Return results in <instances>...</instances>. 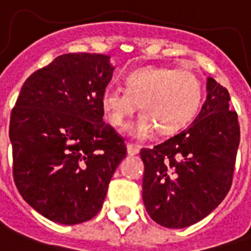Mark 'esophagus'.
Wrapping results in <instances>:
<instances>
[{
    "label": "esophagus",
    "instance_id": "esophagus-1",
    "mask_svg": "<svg viewBox=\"0 0 251 251\" xmlns=\"http://www.w3.org/2000/svg\"><path fill=\"white\" fill-rule=\"evenodd\" d=\"M126 149H127V153H129L130 156H134V155L139 153V147L135 145H131V143H129V145L126 146Z\"/></svg>",
    "mask_w": 251,
    "mask_h": 251
}]
</instances>
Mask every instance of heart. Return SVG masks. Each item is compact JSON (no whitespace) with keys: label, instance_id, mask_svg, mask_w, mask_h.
<instances>
[{"label":"heart","instance_id":"b5f03b06","mask_svg":"<svg viewBox=\"0 0 251 251\" xmlns=\"http://www.w3.org/2000/svg\"><path fill=\"white\" fill-rule=\"evenodd\" d=\"M124 83L125 88L106 87L100 105L112 125L122 126L139 102L143 113L127 127L135 139L149 138L156 127L161 134L178 131L193 121L202 104V82L189 70L145 66L127 73Z\"/></svg>","mask_w":251,"mask_h":251}]
</instances>
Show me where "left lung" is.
<instances>
[{
	"mask_svg": "<svg viewBox=\"0 0 251 251\" xmlns=\"http://www.w3.org/2000/svg\"><path fill=\"white\" fill-rule=\"evenodd\" d=\"M207 98L186 130L153 149H142L143 203L153 222L186 228L210 215L232 185L240 145L229 92L207 78Z\"/></svg>",
	"mask_w": 251,
	"mask_h": 251,
	"instance_id": "obj_1",
	"label": "left lung"
}]
</instances>
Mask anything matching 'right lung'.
Here are the masks:
<instances>
[{
	"mask_svg": "<svg viewBox=\"0 0 251 251\" xmlns=\"http://www.w3.org/2000/svg\"><path fill=\"white\" fill-rule=\"evenodd\" d=\"M113 70L109 56L68 53L21 88L9 129L14 181L52 222L74 226L94 218L125 159V143L102 121L100 105Z\"/></svg>",
	"mask_w": 251,
	"mask_h": 251,
	"instance_id": "add662e5",
	"label": "right lung"
}]
</instances>
